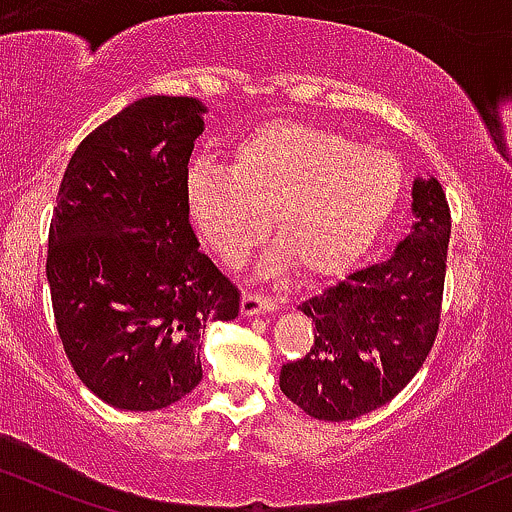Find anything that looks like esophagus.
<instances>
[{
  "instance_id": "34e87169",
  "label": "esophagus",
  "mask_w": 512,
  "mask_h": 512,
  "mask_svg": "<svg viewBox=\"0 0 512 512\" xmlns=\"http://www.w3.org/2000/svg\"><path fill=\"white\" fill-rule=\"evenodd\" d=\"M276 310V303L272 298L257 296V293H243V305H240V313L245 317L252 315H269Z\"/></svg>"
}]
</instances>
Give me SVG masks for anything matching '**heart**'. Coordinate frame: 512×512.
I'll return each mask as SVG.
<instances>
[{
	"label": "heart",
	"mask_w": 512,
	"mask_h": 512,
	"mask_svg": "<svg viewBox=\"0 0 512 512\" xmlns=\"http://www.w3.org/2000/svg\"><path fill=\"white\" fill-rule=\"evenodd\" d=\"M404 187L402 161L380 146H356L334 129L274 120L250 129L228 163L187 168L192 226L223 262L236 267L269 233L262 276L296 264L308 279L342 274L390 221Z\"/></svg>",
	"instance_id": "obj_1"
}]
</instances>
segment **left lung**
<instances>
[{
    "instance_id": "left-lung-1",
    "label": "left lung",
    "mask_w": 512,
    "mask_h": 512,
    "mask_svg": "<svg viewBox=\"0 0 512 512\" xmlns=\"http://www.w3.org/2000/svg\"><path fill=\"white\" fill-rule=\"evenodd\" d=\"M411 216V231L385 260L298 305L315 322V342L308 356L281 368L279 387L313 419L349 421L375 411L424 366L450 240L448 202L433 175L414 178Z\"/></svg>"
}]
</instances>
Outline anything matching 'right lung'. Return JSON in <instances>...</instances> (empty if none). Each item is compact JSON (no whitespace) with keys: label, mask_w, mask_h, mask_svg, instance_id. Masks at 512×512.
Here are the masks:
<instances>
[{"label":"right lung","mask_w":512,"mask_h":512,"mask_svg":"<svg viewBox=\"0 0 512 512\" xmlns=\"http://www.w3.org/2000/svg\"><path fill=\"white\" fill-rule=\"evenodd\" d=\"M204 113L197 98H139L64 170L48 240L52 310L79 380L115 409L156 411L195 390L207 322L240 313L187 214Z\"/></svg>","instance_id":"1"}]
</instances>
